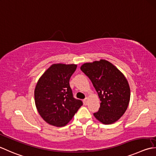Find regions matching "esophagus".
<instances>
[{
    "label": "esophagus",
    "mask_w": 156,
    "mask_h": 156,
    "mask_svg": "<svg viewBox=\"0 0 156 156\" xmlns=\"http://www.w3.org/2000/svg\"><path fill=\"white\" fill-rule=\"evenodd\" d=\"M88 97H86V98L84 99V105H87L88 104Z\"/></svg>",
    "instance_id": "34e87169"
}]
</instances>
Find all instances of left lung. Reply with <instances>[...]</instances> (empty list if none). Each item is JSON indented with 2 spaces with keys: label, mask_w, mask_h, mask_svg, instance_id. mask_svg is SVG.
<instances>
[{
  "label": "left lung",
  "mask_w": 156,
  "mask_h": 156,
  "mask_svg": "<svg viewBox=\"0 0 156 156\" xmlns=\"http://www.w3.org/2000/svg\"><path fill=\"white\" fill-rule=\"evenodd\" d=\"M80 69L92 82L101 101L97 120L104 124L117 122L129 106L130 89L124 75L105 59L82 64Z\"/></svg>",
  "instance_id": "obj_1"
}]
</instances>
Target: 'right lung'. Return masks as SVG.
<instances>
[{
	"instance_id": "obj_1",
	"label": "right lung",
	"mask_w": 156,
	"mask_h": 156,
	"mask_svg": "<svg viewBox=\"0 0 156 156\" xmlns=\"http://www.w3.org/2000/svg\"><path fill=\"white\" fill-rule=\"evenodd\" d=\"M76 68V64L54 63L36 85V109L42 118L52 126H66L82 105V101L73 97L69 83Z\"/></svg>"
}]
</instances>
